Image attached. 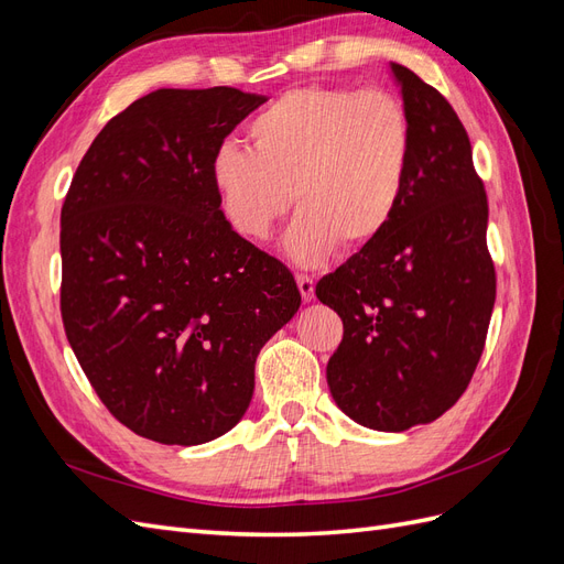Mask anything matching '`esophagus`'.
<instances>
[{
  "instance_id": "obj_1",
  "label": "esophagus",
  "mask_w": 564,
  "mask_h": 564,
  "mask_svg": "<svg viewBox=\"0 0 564 564\" xmlns=\"http://www.w3.org/2000/svg\"><path fill=\"white\" fill-rule=\"evenodd\" d=\"M296 284H299V289H301V296H303L305 303L315 299V280H313V278H308V275H296Z\"/></svg>"
}]
</instances>
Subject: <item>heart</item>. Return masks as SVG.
Masks as SVG:
<instances>
[{
	"instance_id": "obj_1",
	"label": "heart",
	"mask_w": 564,
	"mask_h": 564,
	"mask_svg": "<svg viewBox=\"0 0 564 564\" xmlns=\"http://www.w3.org/2000/svg\"><path fill=\"white\" fill-rule=\"evenodd\" d=\"M249 135L251 148L226 141L212 158L220 207L247 240H268L294 199L284 253L317 265L338 245L355 251L373 242L395 216L414 145L395 96L299 87L256 115Z\"/></svg>"
}]
</instances>
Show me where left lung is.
Here are the masks:
<instances>
[{
  "label": "left lung",
  "mask_w": 564,
  "mask_h": 564,
  "mask_svg": "<svg viewBox=\"0 0 564 564\" xmlns=\"http://www.w3.org/2000/svg\"><path fill=\"white\" fill-rule=\"evenodd\" d=\"M390 75L412 122L400 207L377 240L324 275L315 294L344 319L327 383L340 412L371 431L431 423L464 395L497 299L487 195L468 133L431 84Z\"/></svg>",
  "instance_id": "1"
}]
</instances>
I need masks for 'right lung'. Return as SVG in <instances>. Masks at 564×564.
Here are the masks:
<instances>
[{"instance_id":"right-lung-1","label":"right lung","mask_w":564,"mask_h":564,"mask_svg":"<svg viewBox=\"0 0 564 564\" xmlns=\"http://www.w3.org/2000/svg\"><path fill=\"white\" fill-rule=\"evenodd\" d=\"M232 87L158 89L112 117L61 212L65 336L110 414L193 447L240 423L253 365L301 292L237 235L214 150L265 104Z\"/></svg>"}]
</instances>
